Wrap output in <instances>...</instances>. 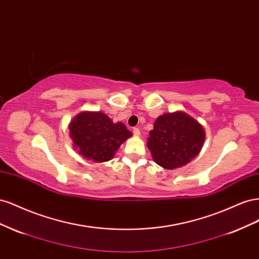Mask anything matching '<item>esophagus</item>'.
<instances>
[{
  "instance_id": "34e87169",
  "label": "esophagus",
  "mask_w": 259,
  "mask_h": 259,
  "mask_svg": "<svg viewBox=\"0 0 259 259\" xmlns=\"http://www.w3.org/2000/svg\"><path fill=\"white\" fill-rule=\"evenodd\" d=\"M133 134H134L135 136H139L140 135V131L138 127H134L133 128Z\"/></svg>"
}]
</instances>
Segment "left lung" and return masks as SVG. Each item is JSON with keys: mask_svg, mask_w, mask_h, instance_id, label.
Segmentation results:
<instances>
[{"mask_svg": "<svg viewBox=\"0 0 259 259\" xmlns=\"http://www.w3.org/2000/svg\"><path fill=\"white\" fill-rule=\"evenodd\" d=\"M149 135L147 145L153 160L167 169L189 163L199 154L205 138L202 125L185 112L159 116Z\"/></svg>", "mask_w": 259, "mask_h": 259, "instance_id": "obj_1", "label": "left lung"}]
</instances>
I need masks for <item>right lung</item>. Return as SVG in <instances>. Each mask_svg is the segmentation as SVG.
Returning a JSON list of instances; mask_svg holds the SVG:
<instances>
[{
  "label": "right lung",
  "mask_w": 259,
  "mask_h": 259,
  "mask_svg": "<svg viewBox=\"0 0 259 259\" xmlns=\"http://www.w3.org/2000/svg\"><path fill=\"white\" fill-rule=\"evenodd\" d=\"M74 148L93 162L111 160L121 144L132 136L123 123H113L103 112H82L69 125Z\"/></svg>",
  "instance_id": "1"
}]
</instances>
